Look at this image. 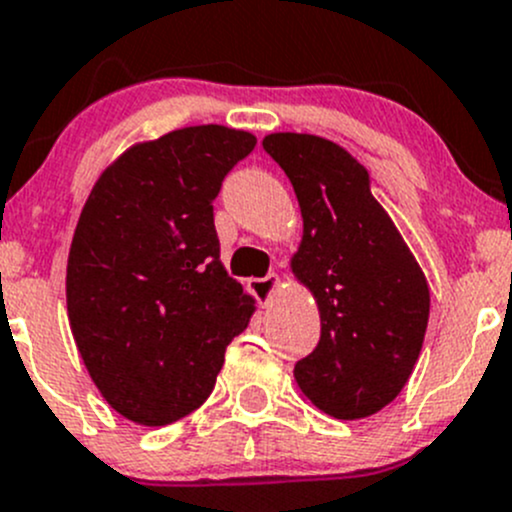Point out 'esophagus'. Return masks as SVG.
I'll list each match as a JSON object with an SVG mask.
<instances>
[{"mask_svg": "<svg viewBox=\"0 0 512 512\" xmlns=\"http://www.w3.org/2000/svg\"><path fill=\"white\" fill-rule=\"evenodd\" d=\"M278 286H281V278H278L276 273H271V276L266 278H251L249 281V291L256 295L258 303H268V300L276 295Z\"/></svg>", "mask_w": 512, "mask_h": 512, "instance_id": "1", "label": "esophagus"}]
</instances>
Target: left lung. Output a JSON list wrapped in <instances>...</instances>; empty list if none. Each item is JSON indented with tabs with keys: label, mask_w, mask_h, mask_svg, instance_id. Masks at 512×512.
<instances>
[{
	"label": "left lung",
	"mask_w": 512,
	"mask_h": 512,
	"mask_svg": "<svg viewBox=\"0 0 512 512\" xmlns=\"http://www.w3.org/2000/svg\"><path fill=\"white\" fill-rule=\"evenodd\" d=\"M263 147L298 197L303 236L291 271L320 313L318 347L295 365V384L320 412L365 419L412 377L429 283L350 152L305 133H271Z\"/></svg>",
	"instance_id": "left-lung-1"
}]
</instances>
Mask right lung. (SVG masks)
<instances>
[{
  "instance_id": "1",
  "label": "right lung",
  "mask_w": 512,
  "mask_h": 512,
  "mask_svg": "<svg viewBox=\"0 0 512 512\" xmlns=\"http://www.w3.org/2000/svg\"><path fill=\"white\" fill-rule=\"evenodd\" d=\"M256 135L192 125L135 142L86 199L66 266L73 340L105 402L140 426L202 407L254 295L219 258L214 197Z\"/></svg>"
}]
</instances>
